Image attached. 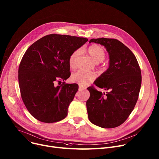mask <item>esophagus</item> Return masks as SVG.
Returning <instances> with one entry per match:
<instances>
[{"label":"esophagus","mask_w":159,"mask_h":159,"mask_svg":"<svg viewBox=\"0 0 159 159\" xmlns=\"http://www.w3.org/2000/svg\"><path fill=\"white\" fill-rule=\"evenodd\" d=\"M84 89H85V88L84 87H82V86H79V90L80 91H82V90H84Z\"/></svg>","instance_id":"obj_1"}]
</instances>
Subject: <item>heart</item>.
<instances>
[{
  "label": "heart",
  "mask_w": 159,
  "mask_h": 159,
  "mask_svg": "<svg viewBox=\"0 0 159 159\" xmlns=\"http://www.w3.org/2000/svg\"><path fill=\"white\" fill-rule=\"evenodd\" d=\"M87 52L92 59L97 63L102 62L106 56L104 49L100 45H92L87 48ZM80 54V50H77L73 52L70 55L68 63L71 68H73L75 66V61ZM95 79V75L92 73L84 72L79 70L73 73L71 76V80L73 82L77 83L81 86H86L92 82Z\"/></svg>",
  "instance_id": "obj_1"
}]
</instances>
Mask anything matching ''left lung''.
Listing matches in <instances>:
<instances>
[{
    "instance_id": "1",
    "label": "left lung",
    "mask_w": 159,
    "mask_h": 159,
    "mask_svg": "<svg viewBox=\"0 0 159 159\" xmlns=\"http://www.w3.org/2000/svg\"><path fill=\"white\" fill-rule=\"evenodd\" d=\"M103 45L109 55V66L94 81L102 93L93 86L88 88L90 97L86 102L88 118L103 129L117 127L129 118L138 100L141 71L132 52L116 39H91L89 43Z\"/></svg>"
}]
</instances>
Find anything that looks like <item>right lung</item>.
<instances>
[{
    "label": "right lung",
    "instance_id": "add662e5",
    "mask_svg": "<svg viewBox=\"0 0 159 159\" xmlns=\"http://www.w3.org/2000/svg\"><path fill=\"white\" fill-rule=\"evenodd\" d=\"M88 39L52 34L40 38L25 52L18 68L21 97L30 114L43 123L65 119L79 86L57 82L71 75L68 59Z\"/></svg>",
    "mask_w": 159,
    "mask_h": 159
}]
</instances>
